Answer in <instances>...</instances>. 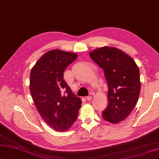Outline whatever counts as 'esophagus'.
<instances>
[{
    "label": "esophagus",
    "mask_w": 159,
    "mask_h": 159,
    "mask_svg": "<svg viewBox=\"0 0 159 159\" xmlns=\"http://www.w3.org/2000/svg\"><path fill=\"white\" fill-rule=\"evenodd\" d=\"M86 98H87V101H91V100H92V96H91V95H89L88 97H86Z\"/></svg>",
    "instance_id": "1"
}]
</instances>
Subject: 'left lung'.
Masks as SVG:
<instances>
[{
	"label": "left lung",
	"mask_w": 159,
	"mask_h": 159,
	"mask_svg": "<svg viewBox=\"0 0 159 159\" xmlns=\"http://www.w3.org/2000/svg\"><path fill=\"white\" fill-rule=\"evenodd\" d=\"M89 55L103 69L108 87V106L102 112V118L111 123H119L129 116L138 101L139 68L129 55L115 47L94 49Z\"/></svg>",
	"instance_id": "left-lung-1"
}]
</instances>
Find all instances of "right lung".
<instances>
[{"instance_id": "obj_1", "label": "right lung", "mask_w": 159, "mask_h": 159, "mask_svg": "<svg viewBox=\"0 0 159 159\" xmlns=\"http://www.w3.org/2000/svg\"><path fill=\"white\" fill-rule=\"evenodd\" d=\"M77 56L52 50L39 58L30 72L29 87L35 107L43 119L58 132L68 130L73 125L82 103L63 79L66 68Z\"/></svg>"}]
</instances>
